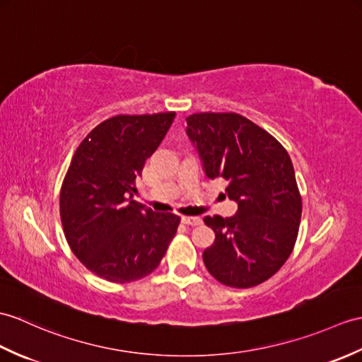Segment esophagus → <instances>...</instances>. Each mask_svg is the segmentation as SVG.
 I'll use <instances>...</instances> for the list:
<instances>
[{
  "instance_id": "obj_1",
  "label": "esophagus",
  "mask_w": 362,
  "mask_h": 362,
  "mask_svg": "<svg viewBox=\"0 0 362 362\" xmlns=\"http://www.w3.org/2000/svg\"><path fill=\"white\" fill-rule=\"evenodd\" d=\"M182 222L185 225H191V226H197L202 223L200 217H192V216H182Z\"/></svg>"
}]
</instances>
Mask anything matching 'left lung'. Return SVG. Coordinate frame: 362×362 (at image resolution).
Wrapping results in <instances>:
<instances>
[{"label": "left lung", "mask_w": 362, "mask_h": 362, "mask_svg": "<svg viewBox=\"0 0 362 362\" xmlns=\"http://www.w3.org/2000/svg\"><path fill=\"white\" fill-rule=\"evenodd\" d=\"M187 124L205 175L228 182L226 196L238 204L231 217L204 219L216 233L204 251L206 270L228 287H255L285 264L298 238L302 200L291 158L273 136L239 114H192Z\"/></svg>", "instance_id": "1"}]
</instances>
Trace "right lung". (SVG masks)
Here are the masks:
<instances>
[{
  "label": "right lung",
  "mask_w": 362,
  "mask_h": 362,
  "mask_svg": "<svg viewBox=\"0 0 362 362\" xmlns=\"http://www.w3.org/2000/svg\"><path fill=\"white\" fill-rule=\"evenodd\" d=\"M174 117L115 115L95 126L72 157L60 194L64 236L80 262L109 282L154 272L177 231L179 216L134 200L136 179Z\"/></svg>",
  "instance_id": "obj_1"
}]
</instances>
